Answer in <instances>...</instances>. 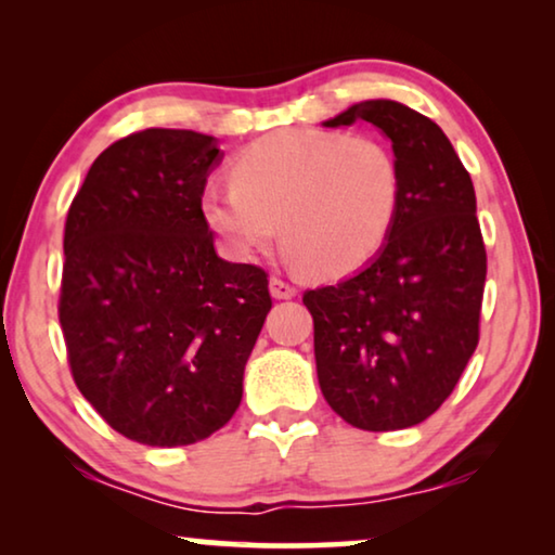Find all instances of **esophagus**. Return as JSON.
Masks as SVG:
<instances>
[{"label":"esophagus","mask_w":555,"mask_h":555,"mask_svg":"<svg viewBox=\"0 0 555 555\" xmlns=\"http://www.w3.org/2000/svg\"><path fill=\"white\" fill-rule=\"evenodd\" d=\"M270 295L278 300H287V298H295L298 295V287L293 283H287L283 278H270Z\"/></svg>","instance_id":"obj_1"}]
</instances>
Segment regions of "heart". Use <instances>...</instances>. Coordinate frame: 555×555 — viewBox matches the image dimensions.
Instances as JSON below:
<instances>
[{
	"label": "heart",
	"instance_id": "heart-1",
	"mask_svg": "<svg viewBox=\"0 0 555 555\" xmlns=\"http://www.w3.org/2000/svg\"><path fill=\"white\" fill-rule=\"evenodd\" d=\"M404 199V173L374 135L287 128L232 162V184L204 186V224L234 260L280 240L313 275L344 278L382 253Z\"/></svg>",
	"mask_w": 555,
	"mask_h": 555
}]
</instances>
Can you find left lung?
Segmentation results:
<instances>
[{
	"mask_svg": "<svg viewBox=\"0 0 555 555\" xmlns=\"http://www.w3.org/2000/svg\"><path fill=\"white\" fill-rule=\"evenodd\" d=\"M353 120L391 141L404 199L382 253L302 302L333 412L366 431L406 429L444 404L475 353L488 255L473 179L442 128L397 101L356 103L325 126Z\"/></svg>",
	"mask_w": 555,
	"mask_h": 555,
	"instance_id": "1",
	"label": "left lung"
}]
</instances>
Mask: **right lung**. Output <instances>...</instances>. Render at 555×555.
I'll return each mask as SVG.
<instances>
[{
  "mask_svg": "<svg viewBox=\"0 0 555 555\" xmlns=\"http://www.w3.org/2000/svg\"><path fill=\"white\" fill-rule=\"evenodd\" d=\"M215 135L146 128L90 166L65 219L60 325L75 386L118 435L181 447L222 429L272 298L215 253L199 196Z\"/></svg>",
  "mask_w": 555,
  "mask_h": 555,
  "instance_id": "1",
  "label": "right lung"
}]
</instances>
